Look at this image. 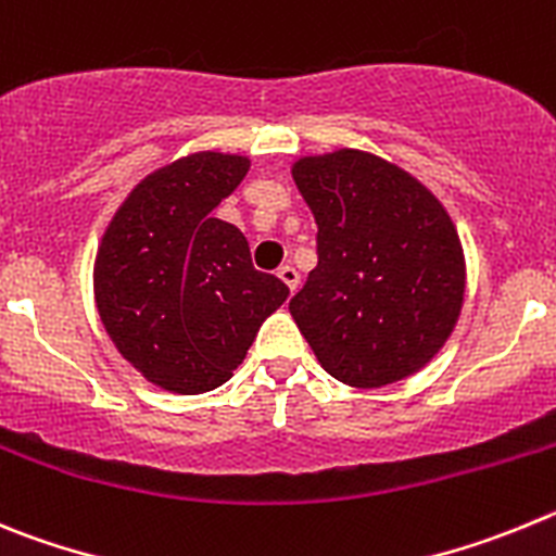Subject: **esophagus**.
Wrapping results in <instances>:
<instances>
[{"label": "esophagus", "instance_id": "34e87169", "mask_svg": "<svg viewBox=\"0 0 556 556\" xmlns=\"http://www.w3.org/2000/svg\"><path fill=\"white\" fill-rule=\"evenodd\" d=\"M277 277L282 279L285 285H288L290 290H296L299 288V271L293 266H279L277 268Z\"/></svg>", "mask_w": 556, "mask_h": 556}]
</instances>
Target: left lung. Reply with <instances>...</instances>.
Returning a JSON list of instances; mask_svg holds the SVG:
<instances>
[{"instance_id": "1", "label": "left lung", "mask_w": 556, "mask_h": 556, "mask_svg": "<svg viewBox=\"0 0 556 556\" xmlns=\"http://www.w3.org/2000/svg\"><path fill=\"white\" fill-rule=\"evenodd\" d=\"M318 266L290 315L324 371L352 388L399 382L443 349L465 296L446 207L404 168L359 149L299 157Z\"/></svg>"}]
</instances>
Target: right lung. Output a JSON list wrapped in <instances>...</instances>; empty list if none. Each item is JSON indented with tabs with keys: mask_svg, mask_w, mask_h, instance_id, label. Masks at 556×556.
<instances>
[{
	"mask_svg": "<svg viewBox=\"0 0 556 556\" xmlns=\"http://www.w3.org/2000/svg\"><path fill=\"white\" fill-rule=\"evenodd\" d=\"M247 172L243 154L174 160L135 185L99 243V318L122 357L172 393L227 382L290 293L252 266L241 229L213 218Z\"/></svg>",
	"mask_w": 556,
	"mask_h": 556,
	"instance_id": "obj_1",
	"label": "right lung"
}]
</instances>
